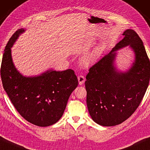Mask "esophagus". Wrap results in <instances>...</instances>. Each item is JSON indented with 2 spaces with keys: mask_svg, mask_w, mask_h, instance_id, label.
Wrapping results in <instances>:
<instances>
[{
  "mask_svg": "<svg viewBox=\"0 0 150 150\" xmlns=\"http://www.w3.org/2000/svg\"><path fill=\"white\" fill-rule=\"evenodd\" d=\"M77 78H78V81H79V85H82L85 82V80H86L85 77L83 75H79Z\"/></svg>",
  "mask_w": 150,
  "mask_h": 150,
  "instance_id": "esophagus-1",
  "label": "esophagus"
}]
</instances>
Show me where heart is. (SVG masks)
Instances as JSON below:
<instances>
[{
	"label": "heart",
	"instance_id": "heart-1",
	"mask_svg": "<svg viewBox=\"0 0 150 150\" xmlns=\"http://www.w3.org/2000/svg\"><path fill=\"white\" fill-rule=\"evenodd\" d=\"M98 53V51L95 50L92 52L87 54L86 55H85L82 59L83 64L86 66L91 64L93 61H95V59H96Z\"/></svg>",
	"mask_w": 150,
	"mask_h": 150
}]
</instances>
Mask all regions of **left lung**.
Listing matches in <instances>:
<instances>
[{"label":"left lung","mask_w":150,"mask_h":150,"mask_svg":"<svg viewBox=\"0 0 150 150\" xmlns=\"http://www.w3.org/2000/svg\"><path fill=\"white\" fill-rule=\"evenodd\" d=\"M108 54L89 69L85 82L87 106L91 118L98 125H119L138 108L148 87L150 62L139 35L127 30ZM129 45L135 53V62L126 72H119L113 65L116 51Z\"/></svg>","instance_id":"8db88e82"}]
</instances>
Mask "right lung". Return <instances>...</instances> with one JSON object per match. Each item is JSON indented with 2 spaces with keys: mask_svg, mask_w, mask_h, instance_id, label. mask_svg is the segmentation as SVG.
Here are the masks:
<instances>
[{
  "mask_svg": "<svg viewBox=\"0 0 150 150\" xmlns=\"http://www.w3.org/2000/svg\"><path fill=\"white\" fill-rule=\"evenodd\" d=\"M24 31H16L5 47L1 67L2 83L22 117L37 126L48 127L61 118L78 79L72 69L49 70L35 77L22 75L13 64L11 48Z\"/></svg>",
  "mask_w": 150,
  "mask_h": 150,
  "instance_id": "obj_1",
  "label": "right lung"
}]
</instances>
